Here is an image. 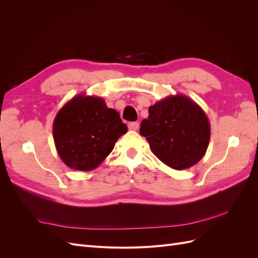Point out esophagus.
Here are the masks:
<instances>
[{"label": "esophagus", "instance_id": "obj_1", "mask_svg": "<svg viewBox=\"0 0 258 258\" xmlns=\"http://www.w3.org/2000/svg\"><path fill=\"white\" fill-rule=\"evenodd\" d=\"M128 128H129V130H132V131L138 130V129H139V122H137V121L130 122V123L128 124Z\"/></svg>", "mask_w": 258, "mask_h": 258}]
</instances>
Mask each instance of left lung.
Wrapping results in <instances>:
<instances>
[{"label": "left lung", "mask_w": 258, "mask_h": 258, "mask_svg": "<svg viewBox=\"0 0 258 258\" xmlns=\"http://www.w3.org/2000/svg\"><path fill=\"white\" fill-rule=\"evenodd\" d=\"M140 134L160 161L175 170L188 169L204 157L211 127L204 110L184 95L168 96L148 108Z\"/></svg>", "instance_id": "8db88e82"}]
</instances>
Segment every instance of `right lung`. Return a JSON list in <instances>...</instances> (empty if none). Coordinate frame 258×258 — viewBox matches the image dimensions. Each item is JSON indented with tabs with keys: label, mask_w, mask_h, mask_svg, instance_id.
I'll use <instances>...</instances> for the list:
<instances>
[{
	"label": "right lung",
	"mask_w": 258,
	"mask_h": 258,
	"mask_svg": "<svg viewBox=\"0 0 258 258\" xmlns=\"http://www.w3.org/2000/svg\"><path fill=\"white\" fill-rule=\"evenodd\" d=\"M119 113L100 97L77 95L54 117L53 141L59 157L74 170L96 169L127 132Z\"/></svg>",
	"instance_id": "1"
}]
</instances>
